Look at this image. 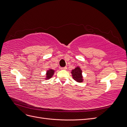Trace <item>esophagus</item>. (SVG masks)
Listing matches in <instances>:
<instances>
[{
	"mask_svg": "<svg viewBox=\"0 0 127 127\" xmlns=\"http://www.w3.org/2000/svg\"><path fill=\"white\" fill-rule=\"evenodd\" d=\"M67 67H61L60 68V69L61 70H66V69H67Z\"/></svg>",
	"mask_w": 127,
	"mask_h": 127,
	"instance_id": "34e87169",
	"label": "esophagus"
}]
</instances>
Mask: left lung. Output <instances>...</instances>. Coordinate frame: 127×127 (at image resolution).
Wrapping results in <instances>:
<instances>
[{"mask_svg":"<svg viewBox=\"0 0 127 127\" xmlns=\"http://www.w3.org/2000/svg\"><path fill=\"white\" fill-rule=\"evenodd\" d=\"M71 72L72 78L75 81L78 83H82L83 82L82 70L79 67H76L74 69L72 70Z\"/></svg>","mask_w":127,"mask_h":127,"instance_id":"8db88e82","label":"left lung"}]
</instances>
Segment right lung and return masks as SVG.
Wrapping results in <instances>:
<instances>
[{"label": "right lung", "instance_id": "1", "mask_svg": "<svg viewBox=\"0 0 127 127\" xmlns=\"http://www.w3.org/2000/svg\"><path fill=\"white\" fill-rule=\"evenodd\" d=\"M55 73V70L51 69H50L47 71V73H46V78L45 79H49L50 78H51L53 76V74Z\"/></svg>", "mask_w": 127, "mask_h": 127}]
</instances>
